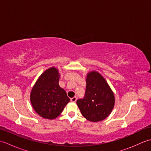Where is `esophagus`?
Wrapping results in <instances>:
<instances>
[{
  "label": "esophagus",
  "mask_w": 151,
  "mask_h": 151,
  "mask_svg": "<svg viewBox=\"0 0 151 151\" xmlns=\"http://www.w3.org/2000/svg\"><path fill=\"white\" fill-rule=\"evenodd\" d=\"M76 99H76V97H74L70 99V101H71V102H75L76 101Z\"/></svg>",
  "instance_id": "1"
}]
</instances>
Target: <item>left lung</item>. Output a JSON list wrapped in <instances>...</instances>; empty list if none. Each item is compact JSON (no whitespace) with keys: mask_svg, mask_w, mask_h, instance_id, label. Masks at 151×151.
<instances>
[{"mask_svg":"<svg viewBox=\"0 0 151 151\" xmlns=\"http://www.w3.org/2000/svg\"><path fill=\"white\" fill-rule=\"evenodd\" d=\"M114 103V95L105 79L97 72L89 73L84 97L76 101L83 116L91 122L102 121L110 114Z\"/></svg>","mask_w":151,"mask_h":151,"instance_id":"8db88e82","label":"left lung"}]
</instances>
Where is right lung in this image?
Segmentation results:
<instances>
[{
    "mask_svg": "<svg viewBox=\"0 0 151 151\" xmlns=\"http://www.w3.org/2000/svg\"><path fill=\"white\" fill-rule=\"evenodd\" d=\"M60 75L55 67L46 70L32 89L30 101L41 117L53 119L58 117L70 101L66 91L58 84Z\"/></svg>",
    "mask_w": 151,
    "mask_h": 151,
    "instance_id": "1",
    "label": "right lung"
}]
</instances>
